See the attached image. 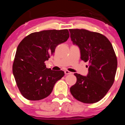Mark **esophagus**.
Returning a JSON list of instances; mask_svg holds the SVG:
<instances>
[{
	"label": "esophagus",
	"mask_w": 125,
	"mask_h": 125,
	"mask_svg": "<svg viewBox=\"0 0 125 125\" xmlns=\"http://www.w3.org/2000/svg\"><path fill=\"white\" fill-rule=\"evenodd\" d=\"M65 74H72V73H71V72L69 71H68V70H65Z\"/></svg>",
	"instance_id": "esophagus-1"
}]
</instances>
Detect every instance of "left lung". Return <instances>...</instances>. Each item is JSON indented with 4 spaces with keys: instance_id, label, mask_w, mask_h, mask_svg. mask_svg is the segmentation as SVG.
<instances>
[{
    "instance_id": "8db88e82",
    "label": "left lung",
    "mask_w": 125,
    "mask_h": 125,
    "mask_svg": "<svg viewBox=\"0 0 125 125\" xmlns=\"http://www.w3.org/2000/svg\"><path fill=\"white\" fill-rule=\"evenodd\" d=\"M71 40L80 50L82 60L89 63L87 76L75 73L72 95L85 103L103 99L115 80L117 59L111 43L102 34L84 29H70Z\"/></svg>"
}]
</instances>
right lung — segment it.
<instances>
[{
    "label": "right lung",
    "mask_w": 125,
    "mask_h": 125,
    "mask_svg": "<svg viewBox=\"0 0 125 125\" xmlns=\"http://www.w3.org/2000/svg\"><path fill=\"white\" fill-rule=\"evenodd\" d=\"M70 37L67 29L44 30L26 36L17 46L12 73L19 90L29 100L48 96L65 73L47 68L45 62L54 53L58 45Z\"/></svg>",
    "instance_id": "1"
}]
</instances>
